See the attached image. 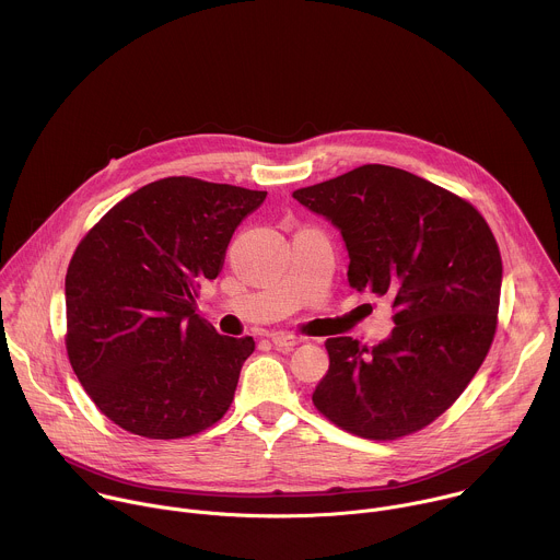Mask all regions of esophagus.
I'll return each mask as SVG.
<instances>
[{
	"mask_svg": "<svg viewBox=\"0 0 560 560\" xmlns=\"http://www.w3.org/2000/svg\"><path fill=\"white\" fill-rule=\"evenodd\" d=\"M271 342H273L278 349H293L295 345H300V342H302V338H300V336H295V334L276 331V334L271 336Z\"/></svg>",
	"mask_w": 560,
	"mask_h": 560,
	"instance_id": "obj_1",
	"label": "esophagus"
}]
</instances>
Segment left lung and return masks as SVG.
Returning <instances> with one entry per match:
<instances>
[{
    "label": "left lung",
    "mask_w": 560,
    "mask_h": 560,
    "mask_svg": "<svg viewBox=\"0 0 560 560\" xmlns=\"http://www.w3.org/2000/svg\"><path fill=\"white\" fill-rule=\"evenodd\" d=\"M293 198L340 231L349 287L395 311V329L371 349L327 338L315 407L369 440L427 427L472 382L495 334L502 260L487 222L459 196L380 163Z\"/></svg>",
    "instance_id": "obj_1"
}]
</instances>
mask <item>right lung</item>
Masks as SVG:
<instances>
[{
    "label": "right lung",
    "instance_id": "add662e5",
    "mask_svg": "<svg viewBox=\"0 0 560 560\" xmlns=\"http://www.w3.org/2000/svg\"><path fill=\"white\" fill-rule=\"evenodd\" d=\"M267 191L170 176L144 185L81 240L67 271V351L94 405L120 429L176 440L231 407L252 336L196 315L241 222Z\"/></svg>",
    "mask_w": 560,
    "mask_h": 560
}]
</instances>
